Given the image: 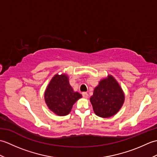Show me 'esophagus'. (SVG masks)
Masks as SVG:
<instances>
[{
    "instance_id": "obj_1",
    "label": "esophagus",
    "mask_w": 157,
    "mask_h": 157,
    "mask_svg": "<svg viewBox=\"0 0 157 157\" xmlns=\"http://www.w3.org/2000/svg\"><path fill=\"white\" fill-rule=\"evenodd\" d=\"M82 96H83V97H84L86 99H87L88 98V96H89L88 93H86V92H83L82 93Z\"/></svg>"
}]
</instances>
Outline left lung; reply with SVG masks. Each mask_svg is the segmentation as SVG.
Here are the masks:
<instances>
[{
  "label": "left lung",
  "instance_id": "left-lung-1",
  "mask_svg": "<svg viewBox=\"0 0 157 157\" xmlns=\"http://www.w3.org/2000/svg\"><path fill=\"white\" fill-rule=\"evenodd\" d=\"M95 114L102 118L114 116L124 103L125 94L117 81L111 75L103 78L90 98Z\"/></svg>",
  "mask_w": 157,
  "mask_h": 157
}]
</instances>
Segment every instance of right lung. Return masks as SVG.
<instances>
[{
    "mask_svg": "<svg viewBox=\"0 0 157 157\" xmlns=\"http://www.w3.org/2000/svg\"><path fill=\"white\" fill-rule=\"evenodd\" d=\"M82 97V94L73 90L66 73L52 77L44 92V101L48 108L59 116L68 115L74 103Z\"/></svg>",
    "mask_w": 157,
    "mask_h": 157,
    "instance_id": "right-lung-1",
    "label": "right lung"
}]
</instances>
